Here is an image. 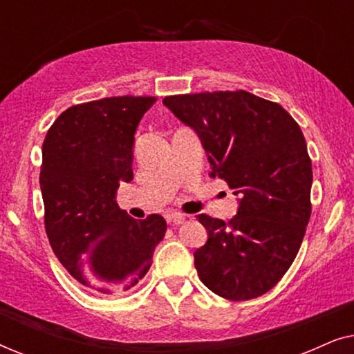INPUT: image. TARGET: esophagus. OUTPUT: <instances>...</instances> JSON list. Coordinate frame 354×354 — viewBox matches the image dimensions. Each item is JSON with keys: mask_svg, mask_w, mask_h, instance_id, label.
<instances>
[{"mask_svg": "<svg viewBox=\"0 0 354 354\" xmlns=\"http://www.w3.org/2000/svg\"><path fill=\"white\" fill-rule=\"evenodd\" d=\"M166 219H167V222H174V224L178 225L185 221V214H182V212H178V211H169L166 214Z\"/></svg>", "mask_w": 354, "mask_h": 354, "instance_id": "1", "label": "esophagus"}]
</instances>
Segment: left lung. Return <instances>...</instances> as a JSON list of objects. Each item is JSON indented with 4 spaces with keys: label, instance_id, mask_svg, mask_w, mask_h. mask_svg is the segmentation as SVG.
<instances>
[{
    "label": "left lung",
    "instance_id": "left-lung-1",
    "mask_svg": "<svg viewBox=\"0 0 354 354\" xmlns=\"http://www.w3.org/2000/svg\"><path fill=\"white\" fill-rule=\"evenodd\" d=\"M201 138L211 177L239 196L229 222L200 214L207 241L195 268L211 292L232 301L275 287L297 258L311 217L313 166L303 132L279 103L245 90L162 100Z\"/></svg>",
    "mask_w": 354,
    "mask_h": 354
}]
</instances>
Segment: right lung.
<instances>
[{
    "mask_svg": "<svg viewBox=\"0 0 354 354\" xmlns=\"http://www.w3.org/2000/svg\"><path fill=\"white\" fill-rule=\"evenodd\" d=\"M154 96H113L66 109L43 142L40 188L56 258L90 292L119 295L145 277L167 224L137 221L115 190L133 178L135 130Z\"/></svg>",
    "mask_w": 354,
    "mask_h": 354,
    "instance_id": "add662e5",
    "label": "right lung"
}]
</instances>
